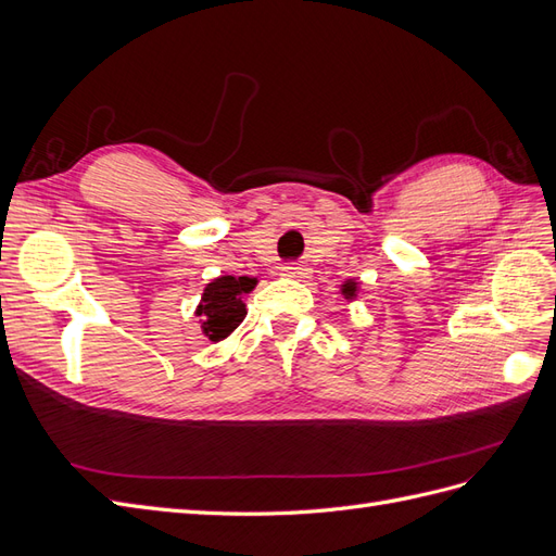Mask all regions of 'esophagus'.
<instances>
[{
    "instance_id": "esophagus-1",
    "label": "esophagus",
    "mask_w": 556,
    "mask_h": 556,
    "mask_svg": "<svg viewBox=\"0 0 556 556\" xmlns=\"http://www.w3.org/2000/svg\"><path fill=\"white\" fill-rule=\"evenodd\" d=\"M280 276L301 280V278H308V268L301 264H285V266H280Z\"/></svg>"
}]
</instances>
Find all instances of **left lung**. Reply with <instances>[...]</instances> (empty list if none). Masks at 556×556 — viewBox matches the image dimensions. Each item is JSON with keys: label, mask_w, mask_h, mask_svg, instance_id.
<instances>
[{"label": "left lung", "mask_w": 556, "mask_h": 556, "mask_svg": "<svg viewBox=\"0 0 556 556\" xmlns=\"http://www.w3.org/2000/svg\"><path fill=\"white\" fill-rule=\"evenodd\" d=\"M341 294H343V299H348V301H355L357 294H359V282H357L355 278H348V280L341 285Z\"/></svg>", "instance_id": "8db88e82"}]
</instances>
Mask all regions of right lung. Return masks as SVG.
Wrapping results in <instances>:
<instances>
[{
	"label": "right lung",
	"mask_w": 556,
	"mask_h": 556,
	"mask_svg": "<svg viewBox=\"0 0 556 556\" xmlns=\"http://www.w3.org/2000/svg\"><path fill=\"white\" fill-rule=\"evenodd\" d=\"M255 285L257 280L248 276H217L206 285L194 315L211 343L225 341L243 323L248 313L243 296L255 290Z\"/></svg>",
	"instance_id": "right-lung-1"
}]
</instances>
